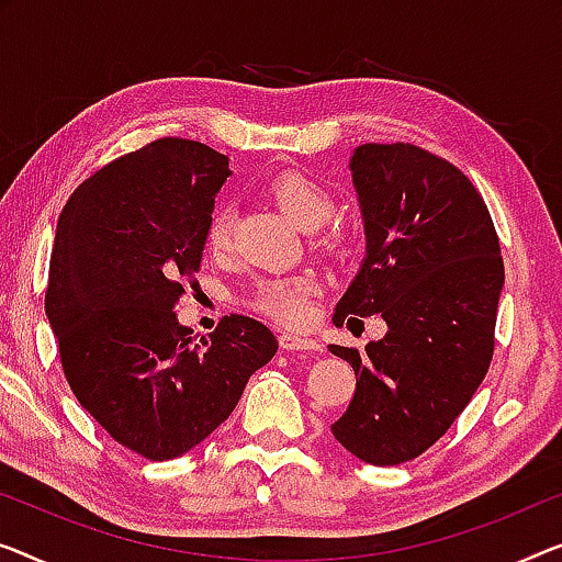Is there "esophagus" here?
<instances>
[{"mask_svg": "<svg viewBox=\"0 0 562 562\" xmlns=\"http://www.w3.org/2000/svg\"><path fill=\"white\" fill-rule=\"evenodd\" d=\"M280 348L282 350H303V353H317V350H321V342L313 340V338H305V335L282 333L280 335Z\"/></svg>", "mask_w": 562, "mask_h": 562, "instance_id": "1", "label": "esophagus"}]
</instances>
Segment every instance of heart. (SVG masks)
<instances>
[{"label":"heart","instance_id":"heart-1","mask_svg":"<svg viewBox=\"0 0 562 562\" xmlns=\"http://www.w3.org/2000/svg\"><path fill=\"white\" fill-rule=\"evenodd\" d=\"M272 199L297 227L317 229L335 212V196L328 187L305 173H282L270 187ZM232 212L214 209L206 224V247L212 252L229 249ZM315 292V280L310 274H288V278H267L255 284L249 303L259 313L278 317L282 323H303L310 315V300Z\"/></svg>","mask_w":562,"mask_h":562}]
</instances>
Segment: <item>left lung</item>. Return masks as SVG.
I'll use <instances>...</instances> for the list:
<instances>
[{
    "label": "left lung",
    "instance_id": "obj_1",
    "mask_svg": "<svg viewBox=\"0 0 562 562\" xmlns=\"http://www.w3.org/2000/svg\"><path fill=\"white\" fill-rule=\"evenodd\" d=\"M350 171L366 259L333 323L379 313L389 333L361 353L328 346L356 371L330 429L353 457L393 467L439 441L487 375L505 265L487 204L454 164L412 144H363Z\"/></svg>",
    "mask_w": 562,
    "mask_h": 562
}]
</instances>
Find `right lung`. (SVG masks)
<instances>
[{"label": "right lung", "instance_id": "1", "mask_svg": "<svg viewBox=\"0 0 562 562\" xmlns=\"http://www.w3.org/2000/svg\"><path fill=\"white\" fill-rule=\"evenodd\" d=\"M227 176L220 150L158 138L82 181L57 220L45 313L65 379L115 441L154 462L227 422L278 353L255 317H222L196 342L173 313Z\"/></svg>", "mask_w": 562, "mask_h": 562}]
</instances>
